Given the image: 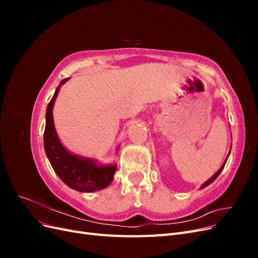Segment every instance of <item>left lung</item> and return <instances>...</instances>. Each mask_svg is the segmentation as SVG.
<instances>
[{"mask_svg":"<svg viewBox=\"0 0 258 258\" xmlns=\"http://www.w3.org/2000/svg\"><path fill=\"white\" fill-rule=\"evenodd\" d=\"M230 150H231V147H230ZM229 154H230V151H229V153H228V156H227V158H226L225 159V161H224V163H223V165H222V167L220 168V169H218V171H217V172L212 176V177H210L209 179H208V181L207 182H205L204 184H202L201 185V187H200V188L202 189V188H205V187H207L208 185H210L211 183H212L213 181H214V179L218 176V175H220V173L222 172V171H223V169H224V167H225V165H226V161H227V159H228V157H229Z\"/></svg>","mask_w":258,"mask_h":258,"instance_id":"obj_1","label":"left lung"}]
</instances>
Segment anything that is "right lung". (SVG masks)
<instances>
[{
    "label": "right lung",
    "instance_id": "1",
    "mask_svg": "<svg viewBox=\"0 0 258 258\" xmlns=\"http://www.w3.org/2000/svg\"><path fill=\"white\" fill-rule=\"evenodd\" d=\"M70 77L61 81L46 110L44 148L46 156L56 174L70 188L83 192H92L105 188L113 181L116 163L100 165L95 159L73 154L62 145L53 123L52 108L61 86Z\"/></svg>",
    "mask_w": 258,
    "mask_h": 258
}]
</instances>
